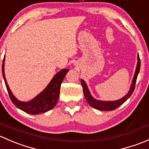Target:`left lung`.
<instances>
[{
    "instance_id": "1",
    "label": "left lung",
    "mask_w": 149,
    "mask_h": 149,
    "mask_svg": "<svg viewBox=\"0 0 149 149\" xmlns=\"http://www.w3.org/2000/svg\"><path fill=\"white\" fill-rule=\"evenodd\" d=\"M138 62H137V66H136V71H135L134 77L133 78V80H132V83L131 85V87H130V90L128 91V93L125 95L124 97H123L120 99L114 101H104V100H98L95 99L93 96L90 94V92L89 90L88 87H87V84L83 79H81V84H82V89H83V93L85 97L87 100V102H88L89 105L91 107H93V108H95L97 110H105V111H108V110H113L117 108H118L119 106H120L123 103L125 102L131 96V95L133 94V91H134L135 89V85H136V79H137L138 74H139V71H140V67H141V62H140V58H139V55L138 54L137 56Z\"/></svg>"
}]
</instances>
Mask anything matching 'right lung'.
<instances>
[{"mask_svg":"<svg viewBox=\"0 0 149 149\" xmlns=\"http://www.w3.org/2000/svg\"><path fill=\"white\" fill-rule=\"evenodd\" d=\"M4 62H5V56H4L3 61L2 73L4 81H5L6 88H7L8 93L12 102L18 108L29 113V114L37 115L40 114L41 113H45V112L49 111L54 108L58 99H59L61 84H62L65 75L69 72L67 69H63L58 72L54 76L47 87L36 97L28 102H23V101L18 100L17 98L13 95L11 90H10L8 85L5 76V71H4V64H5Z\"/></svg>","mask_w":149,"mask_h":149,"instance_id":"right-lung-1","label":"right lung"}]
</instances>
